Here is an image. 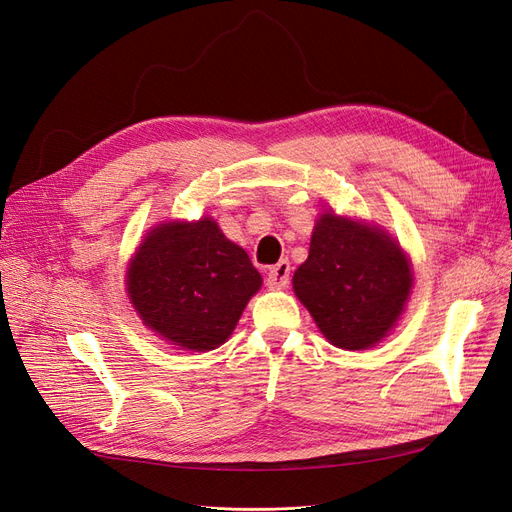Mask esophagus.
Segmentation results:
<instances>
[{"instance_id": "34e87169", "label": "esophagus", "mask_w": 512, "mask_h": 512, "mask_svg": "<svg viewBox=\"0 0 512 512\" xmlns=\"http://www.w3.org/2000/svg\"><path fill=\"white\" fill-rule=\"evenodd\" d=\"M290 282V262L288 260H280L277 265H273L267 273V286L271 290H282L286 288Z\"/></svg>"}]
</instances>
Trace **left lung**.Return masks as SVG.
<instances>
[{
  "instance_id": "obj_1",
  "label": "left lung",
  "mask_w": 512,
  "mask_h": 512,
  "mask_svg": "<svg viewBox=\"0 0 512 512\" xmlns=\"http://www.w3.org/2000/svg\"><path fill=\"white\" fill-rule=\"evenodd\" d=\"M292 286L333 346L365 350L404 312L412 273L406 254L382 230L324 213Z\"/></svg>"
}]
</instances>
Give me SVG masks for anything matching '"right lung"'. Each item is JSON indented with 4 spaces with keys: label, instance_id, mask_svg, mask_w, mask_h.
Returning a JSON list of instances; mask_svg holds the SVG:
<instances>
[{
    "label": "right lung",
    "instance_id": "1",
    "mask_svg": "<svg viewBox=\"0 0 512 512\" xmlns=\"http://www.w3.org/2000/svg\"><path fill=\"white\" fill-rule=\"evenodd\" d=\"M262 277L213 220L153 228L128 269L138 316L188 350L224 344Z\"/></svg>",
    "mask_w": 512,
    "mask_h": 512
}]
</instances>
